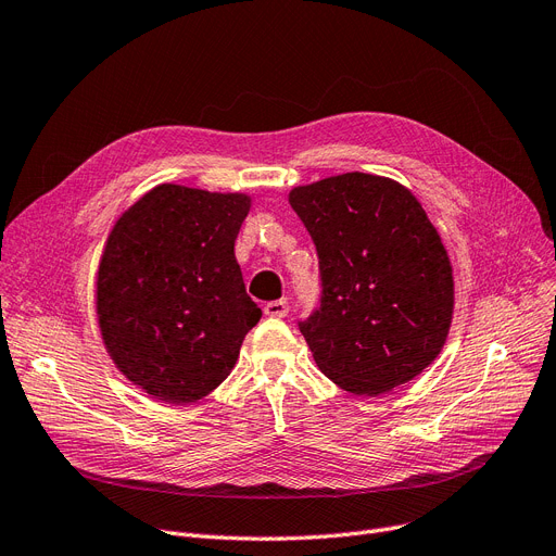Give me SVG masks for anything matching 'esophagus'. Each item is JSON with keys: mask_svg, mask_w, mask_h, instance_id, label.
I'll return each mask as SVG.
<instances>
[{"mask_svg": "<svg viewBox=\"0 0 556 556\" xmlns=\"http://www.w3.org/2000/svg\"><path fill=\"white\" fill-rule=\"evenodd\" d=\"M287 312H289L287 301H271V303L264 305V314L274 316V319H282V316H287Z\"/></svg>", "mask_w": 556, "mask_h": 556, "instance_id": "obj_1", "label": "esophagus"}]
</instances>
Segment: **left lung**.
<instances>
[{
    "label": "left lung",
    "instance_id": "1",
    "mask_svg": "<svg viewBox=\"0 0 556 556\" xmlns=\"http://www.w3.org/2000/svg\"><path fill=\"white\" fill-rule=\"evenodd\" d=\"M289 205L319 253L321 307L299 328L343 391L380 395L441 353L455 280L441 235L399 180L349 172L299 185Z\"/></svg>",
    "mask_w": 556,
    "mask_h": 556
}]
</instances>
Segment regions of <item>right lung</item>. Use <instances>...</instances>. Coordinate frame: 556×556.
I'll list each match as a JSON object with an SVG mask.
<instances>
[{
    "instance_id": "1",
    "label": "right lung",
    "mask_w": 556,
    "mask_h": 556,
    "mask_svg": "<svg viewBox=\"0 0 556 556\" xmlns=\"http://www.w3.org/2000/svg\"><path fill=\"white\" fill-rule=\"evenodd\" d=\"M251 210L242 192L161 182L126 207L97 269V321L119 374L169 405L217 389L262 309L235 240Z\"/></svg>"
}]
</instances>
